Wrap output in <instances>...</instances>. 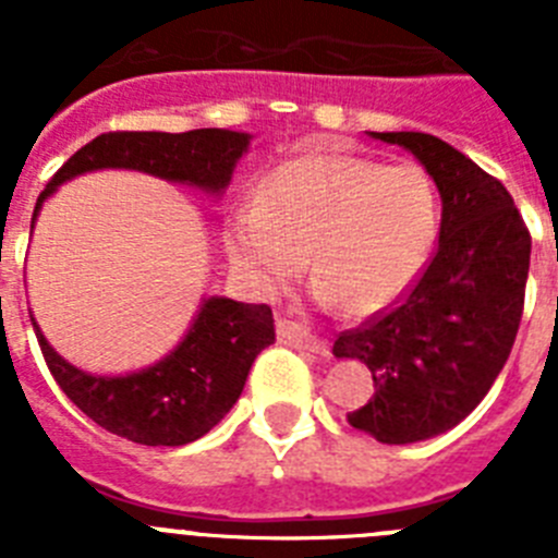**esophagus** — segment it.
<instances>
[{
	"mask_svg": "<svg viewBox=\"0 0 558 558\" xmlns=\"http://www.w3.org/2000/svg\"><path fill=\"white\" fill-rule=\"evenodd\" d=\"M279 338H282L284 343H293V347L304 349V352L322 354V357H327L329 354L327 343L315 338L313 329H310V324L295 322V318H284V322H279Z\"/></svg>",
	"mask_w": 558,
	"mask_h": 558,
	"instance_id": "obj_1",
	"label": "esophagus"
}]
</instances>
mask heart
Wrapping results in <instances>:
<instances>
[{"label":"heart","instance_id":"heart-1","mask_svg":"<svg viewBox=\"0 0 558 558\" xmlns=\"http://www.w3.org/2000/svg\"><path fill=\"white\" fill-rule=\"evenodd\" d=\"M438 234V195L416 165L352 153H307L265 179L259 201L226 220L229 263L259 293L293 282L307 254L324 304L372 315L425 270Z\"/></svg>","mask_w":558,"mask_h":558}]
</instances>
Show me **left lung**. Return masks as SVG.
I'll use <instances>...</instances> for the list:
<instances>
[{"label": "left lung", "mask_w": 558, "mask_h": 558, "mask_svg": "<svg viewBox=\"0 0 558 558\" xmlns=\"http://www.w3.org/2000/svg\"><path fill=\"white\" fill-rule=\"evenodd\" d=\"M405 147L441 195L438 245L411 293L340 332L335 357L366 363L374 397L349 413L383 445H413L470 416L502 372L520 329L531 234L509 190L461 150L418 131L374 133Z\"/></svg>", "instance_id": "left-lung-1"}]
</instances>
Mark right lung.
Segmentation results:
<instances>
[{
    "instance_id": "right-lung-1",
    "label": "right lung",
    "mask_w": 558,
    "mask_h": 558,
    "mask_svg": "<svg viewBox=\"0 0 558 558\" xmlns=\"http://www.w3.org/2000/svg\"><path fill=\"white\" fill-rule=\"evenodd\" d=\"M251 133L201 128L186 133H102L61 167L38 195L33 226L44 201L61 184L95 170H140L172 184L223 195ZM49 372L92 422L108 433L147 447H181L206 436L234 408L256 354L276 340L268 304H243L209 295L170 354L131 374H88L49 347L33 318Z\"/></svg>"
}]
</instances>
